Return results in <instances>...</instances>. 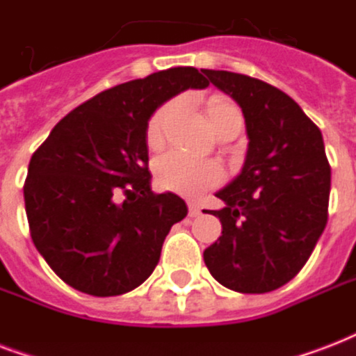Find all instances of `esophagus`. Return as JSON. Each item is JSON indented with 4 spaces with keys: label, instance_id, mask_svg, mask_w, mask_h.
<instances>
[{
    "label": "esophagus",
    "instance_id": "34e87169",
    "mask_svg": "<svg viewBox=\"0 0 356 356\" xmlns=\"http://www.w3.org/2000/svg\"><path fill=\"white\" fill-rule=\"evenodd\" d=\"M200 214H201L200 207L195 205V203H188V216L195 218V216H200Z\"/></svg>",
    "mask_w": 356,
    "mask_h": 356
}]
</instances>
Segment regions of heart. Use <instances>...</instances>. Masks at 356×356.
<instances>
[{
  "mask_svg": "<svg viewBox=\"0 0 356 356\" xmlns=\"http://www.w3.org/2000/svg\"><path fill=\"white\" fill-rule=\"evenodd\" d=\"M175 103H166L156 111L149 118L145 138L151 147L162 144L164 136V127L168 120L173 114ZM207 116L209 122L218 131L225 123L233 120H242V114L233 102L225 97H212L207 102ZM223 177L222 166L216 161H203V159H194L181 153V151H170L156 162V179L162 188L172 190L183 195H197L205 192L207 188H212Z\"/></svg>",
  "mask_w": 356,
  "mask_h": 356,
  "instance_id": "1",
  "label": "heart"
}]
</instances>
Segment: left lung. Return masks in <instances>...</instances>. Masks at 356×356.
Returning a JSON list of instances; mask_svg holds the SVG:
<instances>
[{
  "instance_id": "obj_1",
  "label": "left lung",
  "mask_w": 356,
  "mask_h": 356,
  "mask_svg": "<svg viewBox=\"0 0 356 356\" xmlns=\"http://www.w3.org/2000/svg\"><path fill=\"white\" fill-rule=\"evenodd\" d=\"M240 105L248 153L218 190L222 236L205 249L211 275L229 290L266 293L298 275L327 225L331 166L321 131L284 92L249 75L201 70Z\"/></svg>"
}]
</instances>
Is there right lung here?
I'll list each match as a JSON object with an SVG mask.
<instances>
[{
    "instance_id": "obj_1",
    "label": "right lung",
    "mask_w": 356,
    "mask_h": 356,
    "mask_svg": "<svg viewBox=\"0 0 356 356\" xmlns=\"http://www.w3.org/2000/svg\"><path fill=\"white\" fill-rule=\"evenodd\" d=\"M207 86L197 70L177 66L108 88L66 114L33 153L24 184L31 238L66 284L108 298L153 273L188 207L151 190L147 122L173 96Z\"/></svg>"
}]
</instances>
